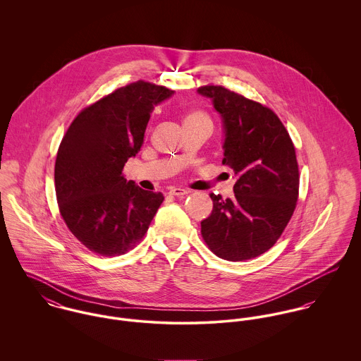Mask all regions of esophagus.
I'll return each mask as SVG.
<instances>
[{"label": "esophagus", "mask_w": 361, "mask_h": 361, "mask_svg": "<svg viewBox=\"0 0 361 361\" xmlns=\"http://www.w3.org/2000/svg\"><path fill=\"white\" fill-rule=\"evenodd\" d=\"M188 193H189L188 190L180 189V188H172V189H169V192H168V195L176 196V197H183V196H186Z\"/></svg>", "instance_id": "obj_1"}]
</instances>
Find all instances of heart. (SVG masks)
<instances>
[{
    "label": "heart",
    "instance_id": "1",
    "mask_svg": "<svg viewBox=\"0 0 361 361\" xmlns=\"http://www.w3.org/2000/svg\"><path fill=\"white\" fill-rule=\"evenodd\" d=\"M186 122H209V119H208V116H207L204 112H202V111H192L188 116H186V119H185V123Z\"/></svg>",
    "mask_w": 361,
    "mask_h": 361
}]
</instances>
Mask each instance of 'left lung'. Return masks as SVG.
Masks as SVG:
<instances>
[{
  "mask_svg": "<svg viewBox=\"0 0 361 361\" xmlns=\"http://www.w3.org/2000/svg\"><path fill=\"white\" fill-rule=\"evenodd\" d=\"M225 128L224 159L236 178L235 197L211 193V215L202 221L208 249L228 261L269 250L290 221L299 199V165L293 142L278 115L222 86H202Z\"/></svg>",
  "mask_w": 361,
  "mask_h": 361,
  "instance_id": "left-lung-1",
  "label": "left lung"
}]
</instances>
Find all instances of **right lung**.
I'll return each instance as SVG.
<instances>
[{
    "label": "right lung",
    "mask_w": 361,
    "mask_h": 361,
    "mask_svg": "<svg viewBox=\"0 0 361 361\" xmlns=\"http://www.w3.org/2000/svg\"><path fill=\"white\" fill-rule=\"evenodd\" d=\"M173 90L145 80L119 87L83 108L59 145L55 193L72 235L104 257L125 255L146 235L161 192L126 182L123 166L139 153L154 105Z\"/></svg>",
    "instance_id": "1"
}]
</instances>
